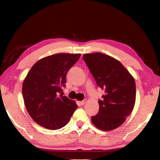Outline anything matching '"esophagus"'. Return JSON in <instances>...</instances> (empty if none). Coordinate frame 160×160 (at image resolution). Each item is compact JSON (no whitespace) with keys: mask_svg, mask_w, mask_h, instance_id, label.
<instances>
[{"mask_svg":"<svg viewBox=\"0 0 160 160\" xmlns=\"http://www.w3.org/2000/svg\"><path fill=\"white\" fill-rule=\"evenodd\" d=\"M85 103V100H83V101H79V104L81 105H83Z\"/></svg>","mask_w":160,"mask_h":160,"instance_id":"obj_1","label":"esophagus"}]
</instances>
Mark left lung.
<instances>
[{
  "label": "left lung",
  "mask_w": 160,
  "mask_h": 160,
  "mask_svg": "<svg viewBox=\"0 0 160 160\" xmlns=\"http://www.w3.org/2000/svg\"><path fill=\"white\" fill-rule=\"evenodd\" d=\"M83 59L100 88L105 91L99 100L98 113L91 117L95 127L110 131L122 125L135 102V82L121 62L101 52L84 54Z\"/></svg>",
  "instance_id": "1"
}]
</instances>
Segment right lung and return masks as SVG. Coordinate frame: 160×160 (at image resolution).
<instances>
[{
  "label": "right lung",
  "mask_w": 160,
  "mask_h": 160,
  "mask_svg": "<svg viewBox=\"0 0 160 160\" xmlns=\"http://www.w3.org/2000/svg\"><path fill=\"white\" fill-rule=\"evenodd\" d=\"M80 54L59 53L42 58L34 65L22 83L28 113L41 126L52 130L67 124L77 105L62 93L66 75Z\"/></svg>",
  "instance_id": "obj_1"
}]
</instances>
